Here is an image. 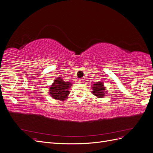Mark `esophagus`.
<instances>
[{"mask_svg": "<svg viewBox=\"0 0 153 153\" xmlns=\"http://www.w3.org/2000/svg\"><path fill=\"white\" fill-rule=\"evenodd\" d=\"M82 82V80H80V79H78V80H76V83H80Z\"/></svg>", "mask_w": 153, "mask_h": 153, "instance_id": "1", "label": "esophagus"}]
</instances>
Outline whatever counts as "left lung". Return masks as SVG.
<instances>
[{
  "label": "left lung",
  "mask_w": 153,
  "mask_h": 153,
  "mask_svg": "<svg viewBox=\"0 0 153 153\" xmlns=\"http://www.w3.org/2000/svg\"><path fill=\"white\" fill-rule=\"evenodd\" d=\"M92 89L93 91H92V93L96 96L98 97V98H103L105 96V94L106 92L105 91V89L103 86V82H98L96 83L95 84L92 85Z\"/></svg>",
  "instance_id": "1"
}]
</instances>
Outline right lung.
Masks as SVG:
<instances>
[{
  "label": "right lung",
  "instance_id": "add662e5",
  "mask_svg": "<svg viewBox=\"0 0 153 153\" xmlns=\"http://www.w3.org/2000/svg\"><path fill=\"white\" fill-rule=\"evenodd\" d=\"M71 86L70 82H64L62 78L59 77L54 80L53 84L50 87V94L53 99L64 100L69 94V89Z\"/></svg>",
  "mask_w": 153,
  "mask_h": 153
}]
</instances>
